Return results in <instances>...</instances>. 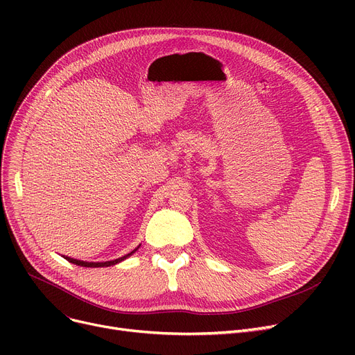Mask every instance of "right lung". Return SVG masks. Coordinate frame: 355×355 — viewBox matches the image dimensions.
<instances>
[{"label": "right lung", "instance_id": "right-lung-1", "mask_svg": "<svg viewBox=\"0 0 355 355\" xmlns=\"http://www.w3.org/2000/svg\"><path fill=\"white\" fill-rule=\"evenodd\" d=\"M138 249H139V246H138L137 249H134L130 253H128V254H125V256H122V257H118V259H115V260H109V262H96V263H95V262H83V260L71 259V257H67V256H66L64 259H67L70 263H74V265H78V266H83V268H106V266H114V265L122 262V260H125V259L129 257L130 254H134Z\"/></svg>", "mask_w": 355, "mask_h": 355}]
</instances>
